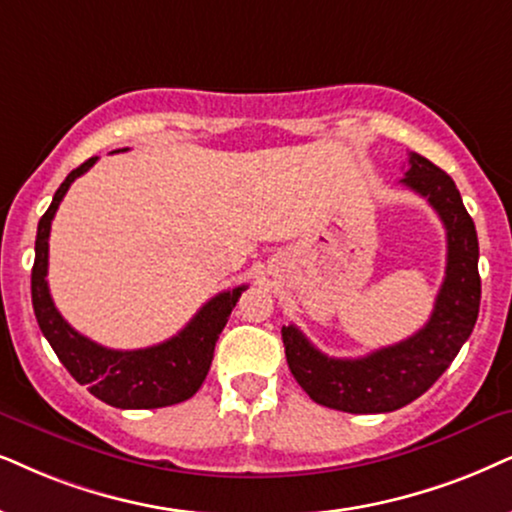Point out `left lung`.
<instances>
[{
  "label": "left lung",
  "instance_id": "obj_1",
  "mask_svg": "<svg viewBox=\"0 0 512 512\" xmlns=\"http://www.w3.org/2000/svg\"><path fill=\"white\" fill-rule=\"evenodd\" d=\"M435 208L446 229V276L430 321L411 338L368 357L333 359L295 326H283L290 373L316 404L345 413H387L428 392L470 338L480 314V245L454 179L418 153H409L401 179Z\"/></svg>",
  "mask_w": 512,
  "mask_h": 512
}]
</instances>
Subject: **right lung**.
Wrapping results in <instances>:
<instances>
[{
  "instance_id": "1",
  "label": "right lung",
  "mask_w": 512,
  "mask_h": 512,
  "mask_svg": "<svg viewBox=\"0 0 512 512\" xmlns=\"http://www.w3.org/2000/svg\"><path fill=\"white\" fill-rule=\"evenodd\" d=\"M94 163L96 158H89L87 163L68 174L54 193L49 210L37 224L35 264H32V309H35L37 323L56 357L61 359V364L68 368L77 383L87 385V390L96 399L106 401L115 409H160V406L179 404V401L191 399L203 385L219 333L224 331L238 297L248 286H238L215 295L186 323L184 331L146 349H108L77 333L58 314L49 295V231L51 219H54L70 184L82 177Z\"/></svg>"
}]
</instances>
